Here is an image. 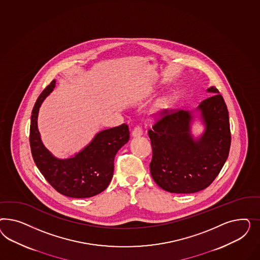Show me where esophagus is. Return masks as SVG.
Wrapping results in <instances>:
<instances>
[{
	"instance_id": "34e87169",
	"label": "esophagus",
	"mask_w": 260,
	"mask_h": 260,
	"mask_svg": "<svg viewBox=\"0 0 260 260\" xmlns=\"http://www.w3.org/2000/svg\"><path fill=\"white\" fill-rule=\"evenodd\" d=\"M142 134H143V129H142L141 126H135L132 133L133 137H139V136H141Z\"/></svg>"
}]
</instances>
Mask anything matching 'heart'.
Masks as SVG:
<instances>
[{
  "label": "heart",
  "instance_id": "1",
  "mask_svg": "<svg viewBox=\"0 0 260 260\" xmlns=\"http://www.w3.org/2000/svg\"><path fill=\"white\" fill-rule=\"evenodd\" d=\"M170 102L171 101L168 97H164V98L158 100L157 103L154 106V108L151 110V117L155 118V116H158V114H160V112L162 110H164L168 108V106L170 105Z\"/></svg>",
  "mask_w": 260,
  "mask_h": 260
}]
</instances>
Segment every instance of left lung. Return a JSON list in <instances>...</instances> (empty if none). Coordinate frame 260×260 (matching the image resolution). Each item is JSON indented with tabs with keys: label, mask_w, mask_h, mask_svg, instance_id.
Here are the masks:
<instances>
[{
	"label": "left lung",
	"mask_w": 260,
	"mask_h": 260,
	"mask_svg": "<svg viewBox=\"0 0 260 260\" xmlns=\"http://www.w3.org/2000/svg\"><path fill=\"white\" fill-rule=\"evenodd\" d=\"M207 91L213 95L196 110L168 113L148 132L152 148L150 174L167 191L193 193L206 189L228 158V109L216 87H209ZM196 113L205 126V132L198 138L191 134Z\"/></svg>",
	"instance_id": "8db88e82"
}]
</instances>
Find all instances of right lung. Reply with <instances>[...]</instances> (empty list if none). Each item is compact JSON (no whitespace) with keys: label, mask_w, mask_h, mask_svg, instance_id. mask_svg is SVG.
<instances>
[{"label":"right lung","mask_w":260,"mask_h":260,"mask_svg":"<svg viewBox=\"0 0 260 260\" xmlns=\"http://www.w3.org/2000/svg\"><path fill=\"white\" fill-rule=\"evenodd\" d=\"M56 86L53 80L41 93L32 110L29 142L32 157L41 173L54 189L66 197H94L108 188L114 170V157L129 139L126 124L104 129L73 156L56 157L43 144L38 129L42 103Z\"/></svg>","instance_id":"obj_1"}]
</instances>
